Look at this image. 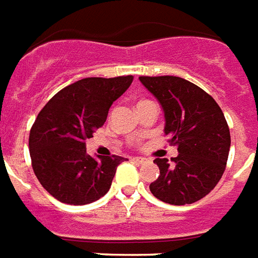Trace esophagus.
<instances>
[{
    "label": "esophagus",
    "mask_w": 258,
    "mask_h": 258,
    "mask_svg": "<svg viewBox=\"0 0 258 258\" xmlns=\"http://www.w3.org/2000/svg\"><path fill=\"white\" fill-rule=\"evenodd\" d=\"M133 161H135L137 164H145V162H147L146 158H143V157H134Z\"/></svg>",
    "instance_id": "esophagus-1"
}]
</instances>
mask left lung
Listing matches in <instances>:
<instances>
[{
	"instance_id": "8db88e82",
	"label": "left lung",
	"mask_w": 258,
	"mask_h": 258,
	"mask_svg": "<svg viewBox=\"0 0 258 258\" xmlns=\"http://www.w3.org/2000/svg\"><path fill=\"white\" fill-rule=\"evenodd\" d=\"M160 103L165 135L178 155L155 158L160 176L150 184L157 199L173 206L192 204L211 192L225 172L230 130L216 101L202 88L173 76L139 77Z\"/></svg>"
}]
</instances>
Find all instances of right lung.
<instances>
[{
  "instance_id": "1",
  "label": "right lung",
  "mask_w": 258,
  "mask_h": 258,
  "mask_svg": "<svg viewBox=\"0 0 258 258\" xmlns=\"http://www.w3.org/2000/svg\"><path fill=\"white\" fill-rule=\"evenodd\" d=\"M133 78H84L58 92L39 112L29 133V154L37 180L56 200L84 206L109 190L124 158L92 157L85 141L105 123L111 105Z\"/></svg>"
}]
</instances>
